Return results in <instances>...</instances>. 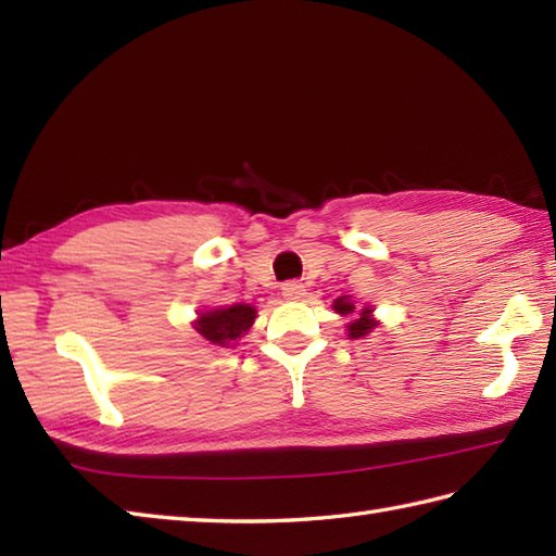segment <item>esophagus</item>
I'll return each mask as SVG.
<instances>
[{"instance_id":"1","label":"esophagus","mask_w":556,"mask_h":556,"mask_svg":"<svg viewBox=\"0 0 556 556\" xmlns=\"http://www.w3.org/2000/svg\"><path fill=\"white\" fill-rule=\"evenodd\" d=\"M281 296L289 301H299L306 296V287H303L301 281H287V285H281Z\"/></svg>"}]
</instances>
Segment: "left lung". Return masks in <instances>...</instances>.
<instances>
[{
    "label": "left lung",
    "mask_w": 556,
    "mask_h": 556,
    "mask_svg": "<svg viewBox=\"0 0 556 556\" xmlns=\"http://www.w3.org/2000/svg\"><path fill=\"white\" fill-rule=\"evenodd\" d=\"M337 313H342V315H352L354 313V303L346 299V296H340L334 301V306H332ZM362 318H356L354 323H350L346 325V328H350V337H364V334H368L371 332L374 328H376V320L371 318V308H362Z\"/></svg>",
    "instance_id": "left-lung-1"
}]
</instances>
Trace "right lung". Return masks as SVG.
Masks as SVG:
<instances>
[{"mask_svg":"<svg viewBox=\"0 0 556 556\" xmlns=\"http://www.w3.org/2000/svg\"><path fill=\"white\" fill-rule=\"evenodd\" d=\"M253 320L255 308L248 306V303H236V306H228L222 311L202 313L198 320V332L212 344L226 346L231 340H238L243 332H248Z\"/></svg>","mask_w":556,"mask_h":556,"instance_id":"1","label":"right lung"}]
</instances>
